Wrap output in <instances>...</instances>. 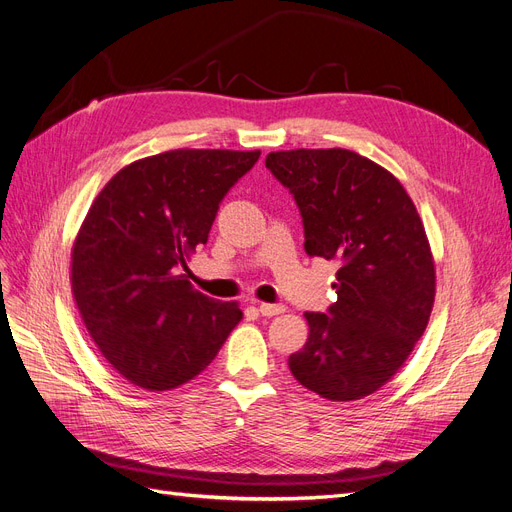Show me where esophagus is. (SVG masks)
I'll use <instances>...</instances> for the list:
<instances>
[{"label":"esophagus","mask_w":512,"mask_h":512,"mask_svg":"<svg viewBox=\"0 0 512 512\" xmlns=\"http://www.w3.org/2000/svg\"><path fill=\"white\" fill-rule=\"evenodd\" d=\"M285 312V306H278V304H259V314L261 316H276Z\"/></svg>","instance_id":"esophagus-1"}]
</instances>
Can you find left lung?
Returning <instances> with one entry per match:
<instances>
[{
    "label": "left lung",
    "mask_w": 512,
    "mask_h": 512,
    "mask_svg": "<svg viewBox=\"0 0 512 512\" xmlns=\"http://www.w3.org/2000/svg\"><path fill=\"white\" fill-rule=\"evenodd\" d=\"M304 217L306 253L335 259L337 301L306 312L295 380L327 401H358L405 365L437 293L434 257L413 200L390 170L356 151L289 149L266 158Z\"/></svg>",
    "instance_id": "obj_1"
}]
</instances>
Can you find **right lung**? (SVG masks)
I'll list each match as a JSON object with an SVG mask.
<instances>
[{
    "mask_svg": "<svg viewBox=\"0 0 512 512\" xmlns=\"http://www.w3.org/2000/svg\"><path fill=\"white\" fill-rule=\"evenodd\" d=\"M259 154L170 149L118 170L90 204L71 249V293L128 384L162 392L194 380L242 320L238 301L202 295L183 272Z\"/></svg>",
    "mask_w": 512,
    "mask_h": 512,
    "instance_id": "right-lung-1",
    "label": "right lung"
}]
</instances>
